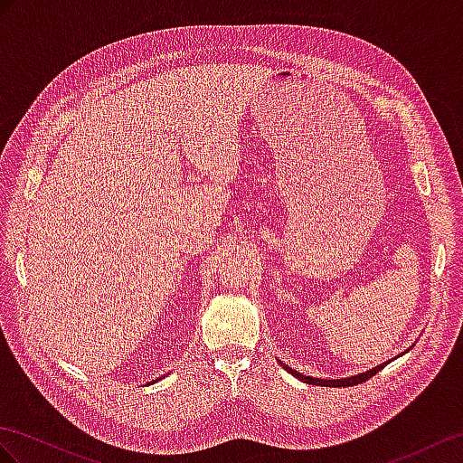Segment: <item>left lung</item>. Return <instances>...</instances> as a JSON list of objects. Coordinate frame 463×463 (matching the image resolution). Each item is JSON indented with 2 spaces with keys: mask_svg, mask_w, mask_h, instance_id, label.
Masks as SVG:
<instances>
[{
  "mask_svg": "<svg viewBox=\"0 0 463 463\" xmlns=\"http://www.w3.org/2000/svg\"><path fill=\"white\" fill-rule=\"evenodd\" d=\"M385 364H389V362H385ZM385 364H379L377 367H373V370H370V372H365V373H358V375H352V377H346V379H318V377H311V375H301L299 372L291 370V367H288L286 364H283V367H286V370H288L291 375L299 377L301 382H305V383H313V385H326V387H350V385H358V383L365 382V379H370L372 375H375L379 370H382V367H383Z\"/></svg>",
  "mask_w": 463,
  "mask_h": 463,
  "instance_id": "obj_1",
  "label": "left lung"
}]
</instances>
